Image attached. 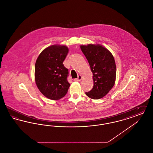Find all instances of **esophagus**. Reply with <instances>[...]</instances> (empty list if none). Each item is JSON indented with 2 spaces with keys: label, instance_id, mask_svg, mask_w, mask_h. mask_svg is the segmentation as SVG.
<instances>
[{
  "label": "esophagus",
  "instance_id": "34e87169",
  "mask_svg": "<svg viewBox=\"0 0 153 153\" xmlns=\"http://www.w3.org/2000/svg\"><path fill=\"white\" fill-rule=\"evenodd\" d=\"M81 80H82V76L81 75H79L77 78L76 79H74V81H81Z\"/></svg>",
  "mask_w": 153,
  "mask_h": 153
}]
</instances>
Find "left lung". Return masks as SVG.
<instances>
[{
  "label": "left lung",
  "mask_w": 153,
  "mask_h": 153,
  "mask_svg": "<svg viewBox=\"0 0 153 153\" xmlns=\"http://www.w3.org/2000/svg\"><path fill=\"white\" fill-rule=\"evenodd\" d=\"M93 73L94 87L85 94L92 99H99L114 87L117 67L111 53L102 45L89 44L80 46Z\"/></svg>",
  "instance_id": "left-lung-1"
}]
</instances>
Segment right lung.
<instances>
[{"mask_svg": "<svg viewBox=\"0 0 153 153\" xmlns=\"http://www.w3.org/2000/svg\"><path fill=\"white\" fill-rule=\"evenodd\" d=\"M68 48L52 45L41 53L35 65V80L40 92L47 98L56 100L66 94L70 84L68 69L63 64Z\"/></svg>", "mask_w": 153, "mask_h": 153, "instance_id": "right-lung-1", "label": "right lung"}]
</instances>
